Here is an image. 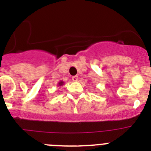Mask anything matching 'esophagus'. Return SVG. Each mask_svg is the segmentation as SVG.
Returning <instances> with one entry per match:
<instances>
[{"label": "esophagus", "mask_w": 151, "mask_h": 151, "mask_svg": "<svg viewBox=\"0 0 151 151\" xmlns=\"http://www.w3.org/2000/svg\"><path fill=\"white\" fill-rule=\"evenodd\" d=\"M72 79H73V82H77L78 80V76H73L72 77Z\"/></svg>", "instance_id": "34e87169"}]
</instances>
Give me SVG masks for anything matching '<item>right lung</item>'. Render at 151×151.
<instances>
[{
	"label": "right lung",
	"mask_w": 151,
	"mask_h": 151,
	"mask_svg": "<svg viewBox=\"0 0 151 151\" xmlns=\"http://www.w3.org/2000/svg\"><path fill=\"white\" fill-rule=\"evenodd\" d=\"M63 82H60V83H59V85H63Z\"/></svg>",
	"instance_id": "add662e5"
}]
</instances>
